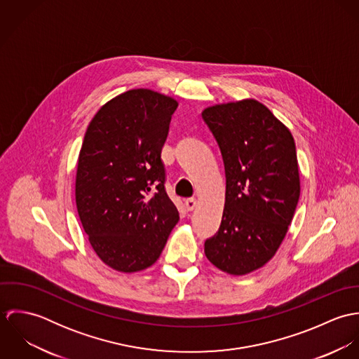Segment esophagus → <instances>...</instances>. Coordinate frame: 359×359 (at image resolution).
Wrapping results in <instances>:
<instances>
[{"instance_id": "1", "label": "esophagus", "mask_w": 359, "mask_h": 359, "mask_svg": "<svg viewBox=\"0 0 359 359\" xmlns=\"http://www.w3.org/2000/svg\"><path fill=\"white\" fill-rule=\"evenodd\" d=\"M185 207L188 211H192L195 207H196V199L195 198H188L185 201Z\"/></svg>"}]
</instances>
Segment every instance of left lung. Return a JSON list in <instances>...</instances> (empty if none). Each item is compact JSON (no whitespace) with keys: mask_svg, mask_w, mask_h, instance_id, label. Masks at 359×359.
Wrapping results in <instances>:
<instances>
[{"mask_svg":"<svg viewBox=\"0 0 359 359\" xmlns=\"http://www.w3.org/2000/svg\"><path fill=\"white\" fill-rule=\"evenodd\" d=\"M202 117L222 154L226 191L218 232L205 255L229 275L264 266L283 242L300 198L296 144L256 100L205 107Z\"/></svg>","mask_w":359,"mask_h":359,"instance_id":"left-lung-1","label":"left lung"}]
</instances>
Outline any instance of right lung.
I'll list each match as a JSON object with an SVG mask.
<instances>
[{"label": "right lung", "mask_w": 359, "mask_h": 359, "mask_svg": "<svg viewBox=\"0 0 359 359\" xmlns=\"http://www.w3.org/2000/svg\"><path fill=\"white\" fill-rule=\"evenodd\" d=\"M177 106L152 90H130L104 103L86 131L77 211L97 256L118 272L154 265L180 219L160 157Z\"/></svg>", "instance_id": "obj_1"}]
</instances>
